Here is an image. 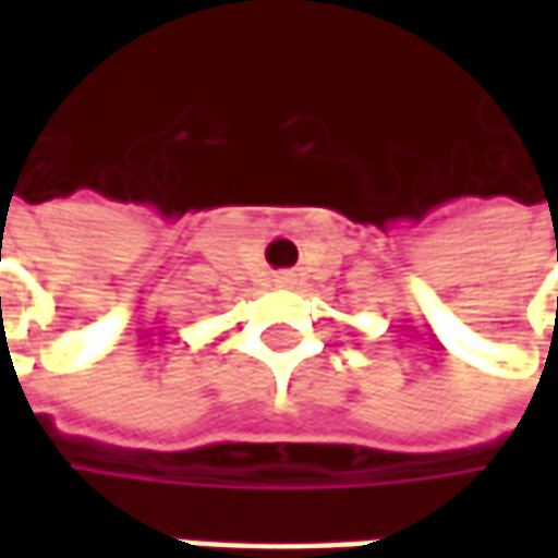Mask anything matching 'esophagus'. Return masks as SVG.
Here are the masks:
<instances>
[{"mask_svg":"<svg viewBox=\"0 0 558 558\" xmlns=\"http://www.w3.org/2000/svg\"><path fill=\"white\" fill-rule=\"evenodd\" d=\"M276 286H279V289H291V286H294V276H291V272H282V276H276Z\"/></svg>","mask_w":558,"mask_h":558,"instance_id":"obj_1","label":"esophagus"}]
</instances>
